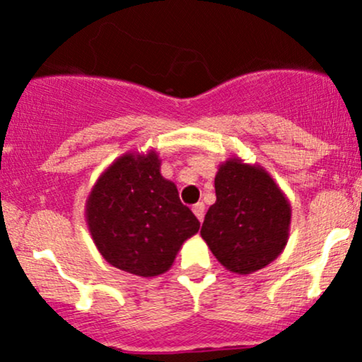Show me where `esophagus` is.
<instances>
[{
    "label": "esophagus",
    "mask_w": 362,
    "mask_h": 362,
    "mask_svg": "<svg viewBox=\"0 0 362 362\" xmlns=\"http://www.w3.org/2000/svg\"><path fill=\"white\" fill-rule=\"evenodd\" d=\"M193 214L197 215V218L198 221H203V215H205V205H203V203L200 202V203H194L193 205Z\"/></svg>",
    "instance_id": "1"
}]
</instances>
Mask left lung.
<instances>
[{"mask_svg":"<svg viewBox=\"0 0 362 362\" xmlns=\"http://www.w3.org/2000/svg\"><path fill=\"white\" fill-rule=\"evenodd\" d=\"M215 197L200 234L227 270L247 275L282 253L291 205L265 169L238 157L226 160L215 176Z\"/></svg>","mask_w":362,"mask_h":362,"instance_id":"left-lung-1","label":"left lung"}]
</instances>
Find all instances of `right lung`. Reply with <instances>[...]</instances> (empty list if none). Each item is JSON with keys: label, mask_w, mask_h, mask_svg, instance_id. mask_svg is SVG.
I'll return each mask as SVG.
<instances>
[{"label": "right lung", "mask_w": 362, "mask_h": 362, "mask_svg": "<svg viewBox=\"0 0 362 362\" xmlns=\"http://www.w3.org/2000/svg\"><path fill=\"white\" fill-rule=\"evenodd\" d=\"M85 215L105 262L138 277L168 272L182 243L200 229L176 185L160 174L153 150L112 162L93 185Z\"/></svg>", "instance_id": "right-lung-1"}]
</instances>
